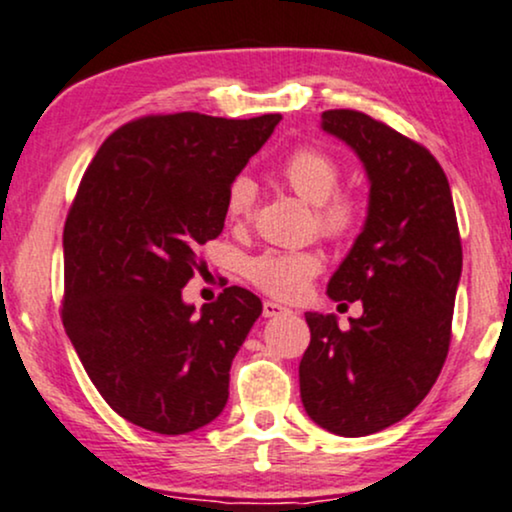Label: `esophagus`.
Masks as SVG:
<instances>
[{
  "instance_id": "esophagus-1",
  "label": "esophagus",
  "mask_w": 512,
  "mask_h": 512,
  "mask_svg": "<svg viewBox=\"0 0 512 512\" xmlns=\"http://www.w3.org/2000/svg\"><path fill=\"white\" fill-rule=\"evenodd\" d=\"M282 314H290V309H285V306H280L275 302H263V316H266V318L282 316Z\"/></svg>"
}]
</instances>
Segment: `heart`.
<instances>
[{"instance_id":"obj_1","label":"heart","mask_w":512,"mask_h":512,"mask_svg":"<svg viewBox=\"0 0 512 512\" xmlns=\"http://www.w3.org/2000/svg\"><path fill=\"white\" fill-rule=\"evenodd\" d=\"M280 174L294 194L316 206V225L323 237H350L362 218V203L352 191L338 189V162L318 148H297L282 162ZM256 201L258 184L249 174H237L227 186V218L234 222L249 220ZM321 268V256L314 251H266L246 263V278L273 297L297 299L321 273Z\"/></svg>"}]
</instances>
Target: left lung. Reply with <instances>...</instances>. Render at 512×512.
Segmentation results:
<instances>
[{
	"label": "left lung",
	"instance_id": "obj_1",
	"mask_svg": "<svg viewBox=\"0 0 512 512\" xmlns=\"http://www.w3.org/2000/svg\"><path fill=\"white\" fill-rule=\"evenodd\" d=\"M369 174L364 230L328 282L335 302L362 299L340 330L306 314L311 342L299 362L304 410L330 434L369 436L405 419L446 364L462 244L443 167L422 143L357 110L321 114Z\"/></svg>",
	"mask_w": 512,
	"mask_h": 512
}]
</instances>
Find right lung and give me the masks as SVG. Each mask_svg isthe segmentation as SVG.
Instances as JSON below:
<instances>
[{"label": "right lung", "instance_id": "obj_1", "mask_svg": "<svg viewBox=\"0 0 512 512\" xmlns=\"http://www.w3.org/2000/svg\"><path fill=\"white\" fill-rule=\"evenodd\" d=\"M280 114H148L105 138L64 222L62 321L126 422L179 436L225 410L230 366L263 304L227 287L201 314L182 290L225 227L227 186Z\"/></svg>", "mask_w": 512, "mask_h": 512}]
</instances>
